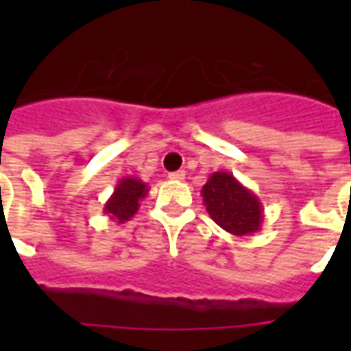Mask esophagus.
Listing matches in <instances>:
<instances>
[{
	"label": "esophagus",
	"instance_id": "34e87169",
	"mask_svg": "<svg viewBox=\"0 0 351 351\" xmlns=\"http://www.w3.org/2000/svg\"><path fill=\"white\" fill-rule=\"evenodd\" d=\"M171 180H184L186 178V171H175L169 175Z\"/></svg>",
	"mask_w": 351,
	"mask_h": 351
}]
</instances>
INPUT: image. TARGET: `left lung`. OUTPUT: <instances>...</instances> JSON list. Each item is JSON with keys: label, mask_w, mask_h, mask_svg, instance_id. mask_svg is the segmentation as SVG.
I'll return each instance as SVG.
<instances>
[{"label": "left lung", "mask_w": 351, "mask_h": 351, "mask_svg": "<svg viewBox=\"0 0 351 351\" xmlns=\"http://www.w3.org/2000/svg\"><path fill=\"white\" fill-rule=\"evenodd\" d=\"M206 211L228 233L244 237L261 231L264 208L261 198L228 171H217L202 187Z\"/></svg>", "instance_id": "8db88e82"}]
</instances>
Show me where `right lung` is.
Returning a JSON list of instances; mask_svg holds the SVG:
<instances>
[{"instance_id":"obj_1","label":"right lung","mask_w":351,"mask_h":351,"mask_svg":"<svg viewBox=\"0 0 351 351\" xmlns=\"http://www.w3.org/2000/svg\"><path fill=\"white\" fill-rule=\"evenodd\" d=\"M149 193L145 182L134 176H123L114 187V191L104 206V213L118 224H123L136 215L142 198Z\"/></svg>"}]
</instances>
